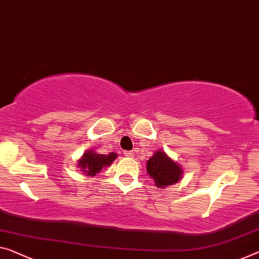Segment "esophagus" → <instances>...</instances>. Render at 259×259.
Returning a JSON list of instances; mask_svg holds the SVG:
<instances>
[{
    "label": "esophagus",
    "instance_id": "34e87169",
    "mask_svg": "<svg viewBox=\"0 0 259 259\" xmlns=\"http://www.w3.org/2000/svg\"><path fill=\"white\" fill-rule=\"evenodd\" d=\"M124 155H125V156L132 157L133 155H134V153H133V152H131V150H125V152H124Z\"/></svg>",
    "mask_w": 259,
    "mask_h": 259
}]
</instances>
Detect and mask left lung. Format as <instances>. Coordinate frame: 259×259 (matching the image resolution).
Here are the masks:
<instances>
[{"label": "left lung", "mask_w": 259, "mask_h": 259, "mask_svg": "<svg viewBox=\"0 0 259 259\" xmlns=\"http://www.w3.org/2000/svg\"><path fill=\"white\" fill-rule=\"evenodd\" d=\"M147 172L154 180L155 185L157 188L163 189L180 181L183 170L181 165H178L174 160H171L164 152L157 150L147 161Z\"/></svg>", "instance_id": "8db88e82"}]
</instances>
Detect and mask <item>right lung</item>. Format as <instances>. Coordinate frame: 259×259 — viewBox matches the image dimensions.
Returning <instances> with one entry per match:
<instances>
[{"label": "right lung", "mask_w": 259, "mask_h": 259, "mask_svg": "<svg viewBox=\"0 0 259 259\" xmlns=\"http://www.w3.org/2000/svg\"><path fill=\"white\" fill-rule=\"evenodd\" d=\"M117 158L116 153L97 154L94 150H88L83 154V156L78 160V168H81L83 175L87 176H96L104 166L111 165L114 160Z\"/></svg>", "instance_id": "obj_1"}]
</instances>
